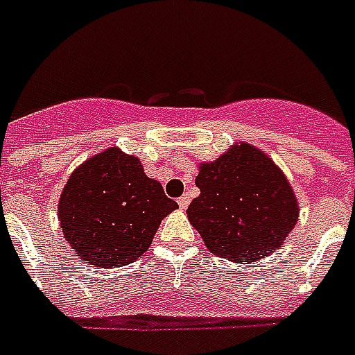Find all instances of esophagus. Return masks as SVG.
I'll return each instance as SVG.
<instances>
[{"mask_svg": "<svg viewBox=\"0 0 355 355\" xmlns=\"http://www.w3.org/2000/svg\"><path fill=\"white\" fill-rule=\"evenodd\" d=\"M177 202H178V208H180V210H186V208H188V205H189V197H188V195H182V197H180Z\"/></svg>", "mask_w": 355, "mask_h": 355, "instance_id": "34e87169", "label": "esophagus"}]
</instances>
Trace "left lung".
<instances>
[{
  "instance_id": "obj_1",
  "label": "left lung",
  "mask_w": 355,
  "mask_h": 355,
  "mask_svg": "<svg viewBox=\"0 0 355 355\" xmlns=\"http://www.w3.org/2000/svg\"><path fill=\"white\" fill-rule=\"evenodd\" d=\"M200 195L188 219L208 250L228 261L265 258L298 221L297 197L282 169L250 144L234 145L199 166Z\"/></svg>"
}]
</instances>
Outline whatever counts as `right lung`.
Returning <instances> with one entry per match:
<instances>
[{
    "mask_svg": "<svg viewBox=\"0 0 355 355\" xmlns=\"http://www.w3.org/2000/svg\"><path fill=\"white\" fill-rule=\"evenodd\" d=\"M178 205L136 156L118 147L80 164L64 186L58 221L83 261L103 269L132 263L150 247L162 219Z\"/></svg>",
    "mask_w": 355,
    "mask_h": 355,
    "instance_id": "1",
    "label": "right lung"
}]
</instances>
